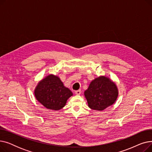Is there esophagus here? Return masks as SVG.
Here are the masks:
<instances>
[{"mask_svg":"<svg viewBox=\"0 0 152 152\" xmlns=\"http://www.w3.org/2000/svg\"><path fill=\"white\" fill-rule=\"evenodd\" d=\"M75 93L76 95H80L81 93V90H77V91H75Z\"/></svg>","mask_w":152,"mask_h":152,"instance_id":"34e87169","label":"esophagus"}]
</instances>
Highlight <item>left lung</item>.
<instances>
[{
  "label": "left lung",
  "instance_id": "left-lung-1",
  "mask_svg": "<svg viewBox=\"0 0 152 152\" xmlns=\"http://www.w3.org/2000/svg\"><path fill=\"white\" fill-rule=\"evenodd\" d=\"M84 96L90 108L102 111L116 102L118 89L116 84L109 77L100 76L91 82L84 92Z\"/></svg>",
  "mask_w": 152,
  "mask_h": 152
}]
</instances>
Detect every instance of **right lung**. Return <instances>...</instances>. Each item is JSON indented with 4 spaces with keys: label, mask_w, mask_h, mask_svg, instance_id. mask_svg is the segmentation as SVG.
Instances as JSON below:
<instances>
[{
    "label": "right lung",
    "mask_w": 152,
    "mask_h": 152,
    "mask_svg": "<svg viewBox=\"0 0 152 152\" xmlns=\"http://www.w3.org/2000/svg\"><path fill=\"white\" fill-rule=\"evenodd\" d=\"M36 100L49 110L57 111L65 106L73 93L58 76L49 75L40 81L34 89Z\"/></svg>",
    "instance_id": "right-lung-1"
}]
</instances>
